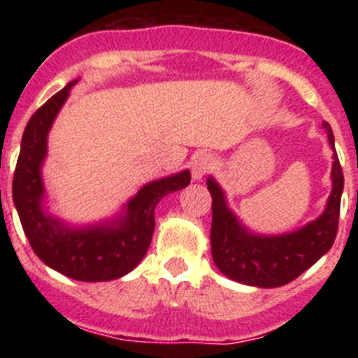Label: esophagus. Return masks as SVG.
I'll use <instances>...</instances> for the list:
<instances>
[{
  "label": "esophagus",
  "mask_w": 358,
  "mask_h": 358,
  "mask_svg": "<svg viewBox=\"0 0 358 358\" xmlns=\"http://www.w3.org/2000/svg\"><path fill=\"white\" fill-rule=\"evenodd\" d=\"M211 166H213V159H211V156L210 154H204V152H202V154L195 156L194 161H192V177H194L195 181H201L202 177L210 172Z\"/></svg>",
  "instance_id": "esophagus-1"
}]
</instances>
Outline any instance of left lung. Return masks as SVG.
<instances>
[{
	"instance_id": "left-lung-1",
	"label": "left lung",
	"mask_w": 358,
	"mask_h": 358,
	"mask_svg": "<svg viewBox=\"0 0 358 358\" xmlns=\"http://www.w3.org/2000/svg\"><path fill=\"white\" fill-rule=\"evenodd\" d=\"M328 132V141L335 152L334 132L330 123L322 122ZM331 194L324 213L301 229L280 236L252 235L243 229L238 218L227 208L220 186L208 179L211 194V255L218 271L231 280L252 287L274 289L296 280L308 267L327 255L334 245L339 229L341 195L344 176L339 157L334 154L331 166Z\"/></svg>"
}]
</instances>
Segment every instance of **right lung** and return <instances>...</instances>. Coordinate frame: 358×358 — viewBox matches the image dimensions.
I'll use <instances>...</instances> for the list:
<instances>
[{
    "mask_svg": "<svg viewBox=\"0 0 358 358\" xmlns=\"http://www.w3.org/2000/svg\"><path fill=\"white\" fill-rule=\"evenodd\" d=\"M53 94L34 113L23 132L21 152L15 164L12 197L19 220L31 249L48 267L78 281H109L125 276L143 260L154 235V210L164 195L189 185V172L157 179L136 194L125 215L100 226L73 227L43 211L41 164L46 157V138L57 113L68 98L71 85Z\"/></svg>",
    "mask_w": 358,
    "mask_h": 358,
    "instance_id": "right-lung-1",
    "label": "right lung"
}]
</instances>
